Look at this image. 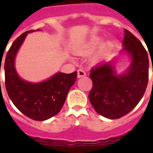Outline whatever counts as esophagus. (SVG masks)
<instances>
[{
	"label": "esophagus",
	"mask_w": 153,
	"mask_h": 153,
	"mask_svg": "<svg viewBox=\"0 0 153 153\" xmlns=\"http://www.w3.org/2000/svg\"><path fill=\"white\" fill-rule=\"evenodd\" d=\"M86 75V72L84 71L82 69L78 70V78H82V77H85Z\"/></svg>",
	"instance_id": "esophagus-1"
}]
</instances>
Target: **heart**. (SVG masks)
Wrapping results in <instances>:
<instances>
[{
  "label": "heart",
  "instance_id": "heart-1",
  "mask_svg": "<svg viewBox=\"0 0 153 153\" xmlns=\"http://www.w3.org/2000/svg\"><path fill=\"white\" fill-rule=\"evenodd\" d=\"M103 41V39L100 36H93L82 44L79 48V52L82 55H90L91 53L94 51L98 47L100 46L101 44ZM111 44L109 43H106L102 46V51H105L109 48Z\"/></svg>",
  "mask_w": 153,
  "mask_h": 153
}]
</instances>
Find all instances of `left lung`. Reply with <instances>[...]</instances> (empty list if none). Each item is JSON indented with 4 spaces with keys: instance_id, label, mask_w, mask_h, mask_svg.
Here are the masks:
<instances>
[{
    "instance_id": "left-lung-1",
    "label": "left lung",
    "mask_w": 153,
    "mask_h": 153,
    "mask_svg": "<svg viewBox=\"0 0 153 153\" xmlns=\"http://www.w3.org/2000/svg\"><path fill=\"white\" fill-rule=\"evenodd\" d=\"M122 51L131 58L130 65L123 74H117L112 61L99 63L91 70L93 87L89 99L98 114L109 119L120 118L134 109L149 82L147 51L127 29H125Z\"/></svg>"
}]
</instances>
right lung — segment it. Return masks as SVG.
Wrapping results in <instances>:
<instances>
[{
	"instance_id": "1",
	"label": "right lung",
	"mask_w": 153,
	"mask_h": 153,
	"mask_svg": "<svg viewBox=\"0 0 153 153\" xmlns=\"http://www.w3.org/2000/svg\"><path fill=\"white\" fill-rule=\"evenodd\" d=\"M32 32L35 31L20 35L6 55L4 67L5 87L11 101L22 114L35 121H45L62 109L70 89L76 81L77 71L71 74L58 72L48 80L37 83L20 79L15 68L16 55L25 37Z\"/></svg>"
}]
</instances>
